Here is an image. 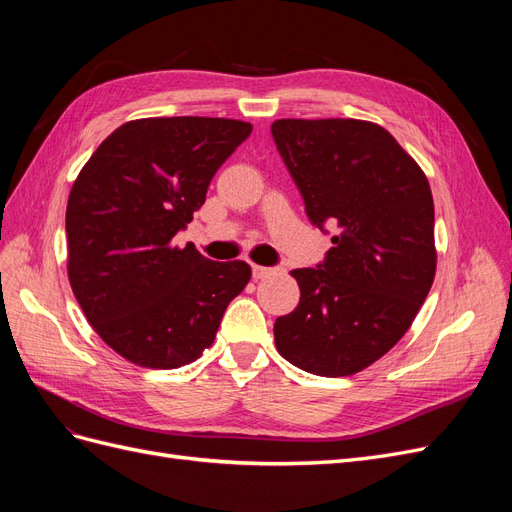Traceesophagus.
<instances>
[{
  "label": "esophagus",
  "instance_id": "1",
  "mask_svg": "<svg viewBox=\"0 0 512 512\" xmlns=\"http://www.w3.org/2000/svg\"><path fill=\"white\" fill-rule=\"evenodd\" d=\"M277 269L275 267H260V265H252V275L254 280H265L269 275H275Z\"/></svg>",
  "mask_w": 512,
  "mask_h": 512
}]
</instances>
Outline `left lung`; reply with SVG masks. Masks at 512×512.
Returning <instances> with one entry per match:
<instances>
[{"mask_svg":"<svg viewBox=\"0 0 512 512\" xmlns=\"http://www.w3.org/2000/svg\"><path fill=\"white\" fill-rule=\"evenodd\" d=\"M271 132L307 218L337 228L322 265L290 271L301 299L275 320V346L309 374L352 376L406 335L436 277L429 181L378 123L277 119Z\"/></svg>","mask_w":512,"mask_h":512,"instance_id":"obj_1","label":"left lung"}]
</instances>
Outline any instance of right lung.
<instances>
[{
  "mask_svg": "<svg viewBox=\"0 0 512 512\" xmlns=\"http://www.w3.org/2000/svg\"><path fill=\"white\" fill-rule=\"evenodd\" d=\"M252 123L147 117L123 123L76 177L66 209L68 280L102 342L149 369L196 361L247 286L243 260L215 262L173 237Z\"/></svg>",
  "mask_w": 512,
  "mask_h": 512,
  "instance_id": "1",
  "label": "right lung"
}]
</instances>
